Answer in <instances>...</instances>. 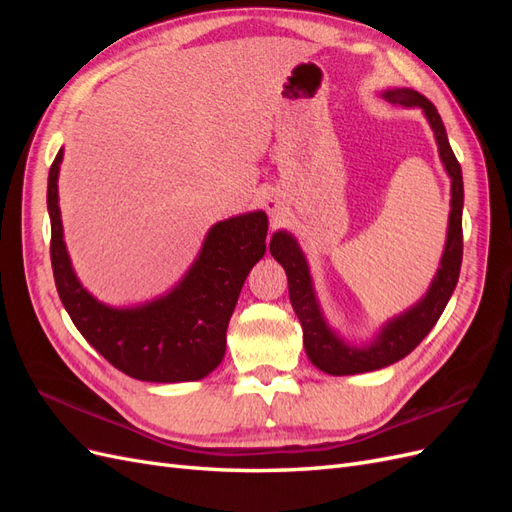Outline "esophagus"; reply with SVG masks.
<instances>
[{"label":"esophagus","instance_id":"1","mask_svg":"<svg viewBox=\"0 0 512 512\" xmlns=\"http://www.w3.org/2000/svg\"><path fill=\"white\" fill-rule=\"evenodd\" d=\"M265 207H267V211L271 213V215H277L280 213V209H282V203H280V198L277 196H267V200H265Z\"/></svg>","mask_w":512,"mask_h":512}]
</instances>
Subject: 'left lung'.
Returning a JSON list of instances; mask_svg holds the SVG:
<instances>
[{
  "label": "left lung",
  "instance_id": "obj_1",
  "mask_svg": "<svg viewBox=\"0 0 512 512\" xmlns=\"http://www.w3.org/2000/svg\"><path fill=\"white\" fill-rule=\"evenodd\" d=\"M384 100L401 106H418L425 113L429 126L436 136L440 160L444 170L451 177V213H448V232L444 243V254L440 260V269L433 277V282L425 297L414 303L404 314L391 318L380 329L376 339L367 346H350L342 337L329 327L318 305L312 275H309L307 260L301 247L290 232L277 230L271 239V256L280 262L288 277V294L301 327H303V346L318 369L327 371L331 376H352L365 374L389 367L408 356L425 335L433 329V324L442 316L444 307L451 299V294L459 280L461 256H463V230H461V211H463V179L461 166L455 153L448 145V136L444 130L442 117L438 115L425 96L414 89H386L382 94Z\"/></svg>",
  "mask_w": 512,
  "mask_h": 512
}]
</instances>
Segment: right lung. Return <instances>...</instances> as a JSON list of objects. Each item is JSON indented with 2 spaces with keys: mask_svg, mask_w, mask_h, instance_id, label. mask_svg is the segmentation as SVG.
<instances>
[{
  "mask_svg": "<svg viewBox=\"0 0 512 512\" xmlns=\"http://www.w3.org/2000/svg\"><path fill=\"white\" fill-rule=\"evenodd\" d=\"M61 160L64 149L49 170L46 205L55 286L74 327L130 378L188 382L209 376L224 359L228 320L245 277L267 252V213L252 211L215 224L190 271L164 297L111 307L91 297L72 269L57 194Z\"/></svg>",
  "mask_w": 512,
  "mask_h": 512,
  "instance_id": "obj_1",
  "label": "right lung"
}]
</instances>
